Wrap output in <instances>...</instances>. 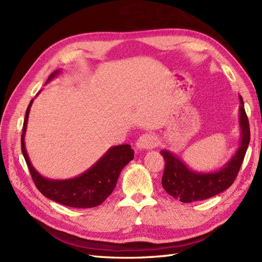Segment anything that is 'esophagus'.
<instances>
[{
    "label": "esophagus",
    "mask_w": 262,
    "mask_h": 262,
    "mask_svg": "<svg viewBox=\"0 0 262 262\" xmlns=\"http://www.w3.org/2000/svg\"><path fill=\"white\" fill-rule=\"evenodd\" d=\"M157 145H158V140L152 133H145V134H143V136H141L139 138V140L137 141V144H136L138 150L154 148Z\"/></svg>",
    "instance_id": "obj_1"
}]
</instances>
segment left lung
I'll return each mask as SVG.
<instances>
[{"instance_id": "8db88e82", "label": "left lung", "mask_w": 262, "mask_h": 262, "mask_svg": "<svg viewBox=\"0 0 262 262\" xmlns=\"http://www.w3.org/2000/svg\"><path fill=\"white\" fill-rule=\"evenodd\" d=\"M239 98V145L231 160L213 171H198L189 168L175 153L168 149H162L161 154L165 160V170L162 178V186L165 191L180 202L190 203L202 201L225 191L232 186L243 164L244 157L250 141V129L247 115L244 108V101Z\"/></svg>"}]
</instances>
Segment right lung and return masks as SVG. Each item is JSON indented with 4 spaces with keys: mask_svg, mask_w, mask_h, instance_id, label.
<instances>
[{
    "mask_svg": "<svg viewBox=\"0 0 262 262\" xmlns=\"http://www.w3.org/2000/svg\"><path fill=\"white\" fill-rule=\"evenodd\" d=\"M61 72V69L55 70L46 84L59 76ZM33 102L34 99H31L24 120L21 152L39 191L48 199L71 208H94L101 204L114 191L124 166L133 160L134 152L131 146L129 144L112 146L92 167L76 177L70 179H50L43 177L31 164L25 145L27 122Z\"/></svg>",
    "mask_w": 262,
    "mask_h": 262,
    "instance_id": "add662e5",
    "label": "right lung"
}]
</instances>
